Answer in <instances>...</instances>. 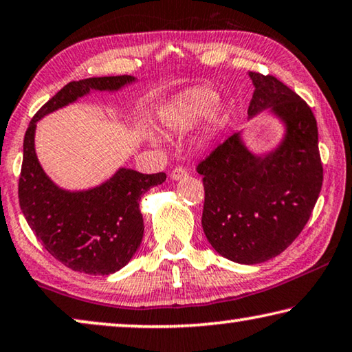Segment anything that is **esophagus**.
I'll list each match as a JSON object with an SVG mask.
<instances>
[{"label": "esophagus", "instance_id": "1", "mask_svg": "<svg viewBox=\"0 0 352 352\" xmlns=\"http://www.w3.org/2000/svg\"><path fill=\"white\" fill-rule=\"evenodd\" d=\"M170 176L173 181H179V179H184V177H187L188 173L186 168H182V166H176V168L171 171Z\"/></svg>", "mask_w": 352, "mask_h": 352}]
</instances>
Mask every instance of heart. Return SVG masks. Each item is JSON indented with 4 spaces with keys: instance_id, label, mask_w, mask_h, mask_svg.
I'll return each instance as SVG.
<instances>
[{
    "instance_id": "1",
    "label": "heart",
    "mask_w": 352,
    "mask_h": 352,
    "mask_svg": "<svg viewBox=\"0 0 352 352\" xmlns=\"http://www.w3.org/2000/svg\"><path fill=\"white\" fill-rule=\"evenodd\" d=\"M217 100V94L208 88H190L182 91L175 99L168 102L159 113L160 126L166 132L182 133L192 129ZM220 124L219 111H212L208 118V126L204 131V140L212 137L217 132ZM155 143L157 138H151Z\"/></svg>"
}]
</instances>
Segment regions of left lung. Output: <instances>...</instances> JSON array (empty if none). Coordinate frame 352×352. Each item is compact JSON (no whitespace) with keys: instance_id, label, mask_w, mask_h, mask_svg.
I'll return each mask as SVG.
<instances>
[{"instance_id":"left-lung-1","label":"left lung","mask_w":352,"mask_h":352,"mask_svg":"<svg viewBox=\"0 0 352 352\" xmlns=\"http://www.w3.org/2000/svg\"><path fill=\"white\" fill-rule=\"evenodd\" d=\"M255 91L248 118L269 110L285 135L267 154H253L231 135L197 166L203 176L201 225L209 244L239 264L286 250L304 230L322 186L318 126L311 108L272 75L248 72Z\"/></svg>"}]
</instances>
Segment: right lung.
Listing matches in <instances>:
<instances>
[{
  "instance_id": "right-lung-1",
  "label": "right lung",
  "mask_w": 352,
  "mask_h": 352,
  "mask_svg": "<svg viewBox=\"0 0 352 352\" xmlns=\"http://www.w3.org/2000/svg\"><path fill=\"white\" fill-rule=\"evenodd\" d=\"M133 82L132 75L70 82L36 113L26 129L19 179L21 212L45 250L77 272L110 275L131 261L144 231L140 199L151 187L165 182L166 175L120 168L97 187L64 190L45 175L37 160L36 124L91 91L115 93Z\"/></svg>"
}]
</instances>
